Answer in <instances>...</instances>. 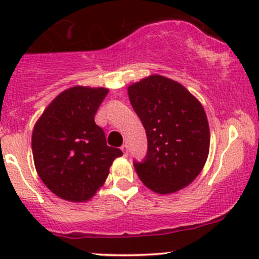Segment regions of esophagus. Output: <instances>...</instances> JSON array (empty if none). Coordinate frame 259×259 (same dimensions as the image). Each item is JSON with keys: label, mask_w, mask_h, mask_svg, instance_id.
<instances>
[{"label": "esophagus", "mask_w": 259, "mask_h": 259, "mask_svg": "<svg viewBox=\"0 0 259 259\" xmlns=\"http://www.w3.org/2000/svg\"><path fill=\"white\" fill-rule=\"evenodd\" d=\"M121 151H122V154H124L125 156H126L127 154H129V148H127V145H126V144L121 146Z\"/></svg>", "instance_id": "esophagus-1"}]
</instances>
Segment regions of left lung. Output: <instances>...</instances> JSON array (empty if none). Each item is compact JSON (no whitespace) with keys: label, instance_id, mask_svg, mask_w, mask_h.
I'll use <instances>...</instances> for the list:
<instances>
[{"label":"left lung","instance_id":"obj_1","mask_svg":"<svg viewBox=\"0 0 259 259\" xmlns=\"http://www.w3.org/2000/svg\"><path fill=\"white\" fill-rule=\"evenodd\" d=\"M127 94L148 138L145 159L134 161L140 180L158 194L189 185L209 154V125L202 104L182 83L160 75L132 83Z\"/></svg>","mask_w":259,"mask_h":259}]
</instances>
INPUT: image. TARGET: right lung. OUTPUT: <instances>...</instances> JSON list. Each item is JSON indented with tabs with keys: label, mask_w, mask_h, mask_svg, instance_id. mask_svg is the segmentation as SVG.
<instances>
[{
	"label": "right lung",
	"mask_w": 259,
	"mask_h": 259,
	"mask_svg": "<svg viewBox=\"0 0 259 259\" xmlns=\"http://www.w3.org/2000/svg\"><path fill=\"white\" fill-rule=\"evenodd\" d=\"M109 90L74 86L50 103L32 132V155L38 177L59 198L88 202L104 185L109 169L122 155L106 144L95 124Z\"/></svg>",
	"instance_id": "1"
}]
</instances>
